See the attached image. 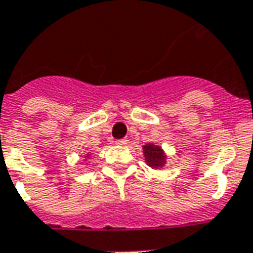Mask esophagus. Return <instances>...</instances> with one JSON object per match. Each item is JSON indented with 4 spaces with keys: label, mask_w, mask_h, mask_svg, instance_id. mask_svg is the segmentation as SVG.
Returning <instances> with one entry per match:
<instances>
[{
    "label": "esophagus",
    "mask_w": 253,
    "mask_h": 253,
    "mask_svg": "<svg viewBox=\"0 0 253 253\" xmlns=\"http://www.w3.org/2000/svg\"><path fill=\"white\" fill-rule=\"evenodd\" d=\"M127 143H128V140H127L126 137H125V139H118V140L116 141L117 145H126Z\"/></svg>",
    "instance_id": "esophagus-1"
}]
</instances>
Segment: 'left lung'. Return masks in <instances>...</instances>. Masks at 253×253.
I'll return each mask as SVG.
<instances>
[{"label":"left lung","instance_id":"left-lung-1","mask_svg":"<svg viewBox=\"0 0 253 253\" xmlns=\"http://www.w3.org/2000/svg\"><path fill=\"white\" fill-rule=\"evenodd\" d=\"M143 151H144V159L148 166H151L153 169H161L166 164L165 152L162 151L159 145L149 143L143 147Z\"/></svg>","mask_w":253,"mask_h":253}]
</instances>
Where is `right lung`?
Segmentation results:
<instances>
[{
	"label": "right lung",
	"instance_id": "right-lung-1",
	"mask_svg": "<svg viewBox=\"0 0 253 253\" xmlns=\"http://www.w3.org/2000/svg\"><path fill=\"white\" fill-rule=\"evenodd\" d=\"M87 157H88V156H87Z\"/></svg>",
	"mask_w": 253,
	"mask_h": 253
}]
</instances>
